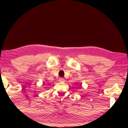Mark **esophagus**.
Returning <instances> with one entry per match:
<instances>
[{
  "instance_id": "1",
  "label": "esophagus",
  "mask_w": 128,
  "mask_h": 128,
  "mask_svg": "<svg viewBox=\"0 0 128 128\" xmlns=\"http://www.w3.org/2000/svg\"><path fill=\"white\" fill-rule=\"evenodd\" d=\"M59 81L60 82H65V80L63 78H60L59 79Z\"/></svg>"
}]
</instances>
